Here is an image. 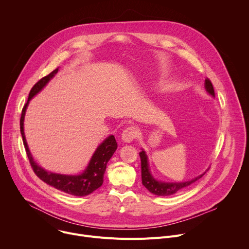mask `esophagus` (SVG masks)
Wrapping results in <instances>:
<instances>
[{
    "mask_svg": "<svg viewBox=\"0 0 249 249\" xmlns=\"http://www.w3.org/2000/svg\"><path fill=\"white\" fill-rule=\"evenodd\" d=\"M138 135V128L135 126H130L126 128L122 133V141L125 143H131Z\"/></svg>",
    "mask_w": 249,
    "mask_h": 249,
    "instance_id": "esophagus-1",
    "label": "esophagus"
}]
</instances>
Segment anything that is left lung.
Listing matches in <instances>:
<instances>
[{"label":"left lung","instance_id":"1","mask_svg":"<svg viewBox=\"0 0 249 249\" xmlns=\"http://www.w3.org/2000/svg\"><path fill=\"white\" fill-rule=\"evenodd\" d=\"M205 89L206 91L215 97V91L213 85L209 79L205 80ZM140 158H141V167H142V183L143 185L153 194L158 196H169L173 195L176 192H178L185 187L193 184L195 181L200 179L201 177L208 171L206 169L205 172L198 175L197 177H194L192 179H189L187 181H181V182H167V181H160L156 179L154 175L151 172L150 165H149V160L146 152L142 149V152H140Z\"/></svg>","mask_w":249,"mask_h":249}]
</instances>
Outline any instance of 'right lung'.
Returning <instances> with one entry per match:
<instances>
[{
    "instance_id": "1",
    "label": "right lung",
    "mask_w": 249,
    "mask_h": 249,
    "mask_svg": "<svg viewBox=\"0 0 249 249\" xmlns=\"http://www.w3.org/2000/svg\"><path fill=\"white\" fill-rule=\"evenodd\" d=\"M59 68L55 69L48 76L42 78L39 82H37L31 89L26 104L23 106L21 117H20V133L22 136L23 145L26 151L27 158L29 162L39 178L47 183L48 185L63 191L67 194H71L74 196H87L92 193L94 190L99 188L103 183V175L106 169L107 162L113 156L114 152L117 149V143L113 135L108 136L102 143L96 148L94 151L88 166L86 169L80 174H61L55 173L52 171H47L43 167H41L36 161L34 160L29 148L26 143V139L24 135V116L26 112V108L29 104L31 98H33L38 92H40L44 87L50 82L51 79L58 73Z\"/></svg>"
}]
</instances>
